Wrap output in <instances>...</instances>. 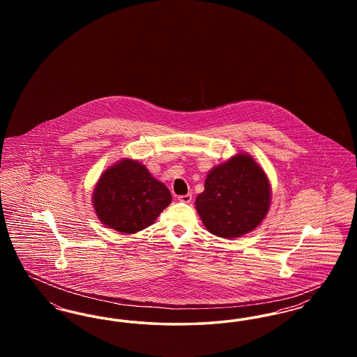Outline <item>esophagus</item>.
<instances>
[{
  "label": "esophagus",
  "instance_id": "34e87169",
  "mask_svg": "<svg viewBox=\"0 0 357 357\" xmlns=\"http://www.w3.org/2000/svg\"><path fill=\"white\" fill-rule=\"evenodd\" d=\"M178 199H179L181 202H183V204H190V202L192 201V195H191V194H186V195H179V197H178Z\"/></svg>",
  "mask_w": 357,
  "mask_h": 357
}]
</instances>
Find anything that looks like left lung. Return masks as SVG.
I'll return each mask as SVG.
<instances>
[{
  "label": "left lung",
  "instance_id": "left-lung-1",
  "mask_svg": "<svg viewBox=\"0 0 357 357\" xmlns=\"http://www.w3.org/2000/svg\"><path fill=\"white\" fill-rule=\"evenodd\" d=\"M271 185L250 155L238 153L206 176L197 211L214 236L237 238L252 231L266 217Z\"/></svg>",
  "mask_w": 357,
  "mask_h": 357
}]
</instances>
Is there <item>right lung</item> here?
<instances>
[{
  "label": "right lung",
  "instance_id": "right-lung-1",
  "mask_svg": "<svg viewBox=\"0 0 357 357\" xmlns=\"http://www.w3.org/2000/svg\"><path fill=\"white\" fill-rule=\"evenodd\" d=\"M92 199L105 226L134 234L153 225L171 204V194L143 165L124 159L102 174Z\"/></svg>",
  "mask_w": 357,
  "mask_h": 357
}]
</instances>
